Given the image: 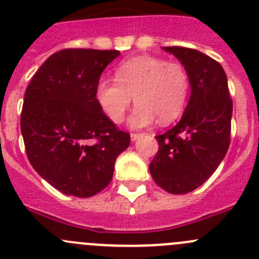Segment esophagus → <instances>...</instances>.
<instances>
[{"mask_svg":"<svg viewBox=\"0 0 259 259\" xmlns=\"http://www.w3.org/2000/svg\"><path fill=\"white\" fill-rule=\"evenodd\" d=\"M140 137H142V134H135V133H133V134H130V140H132V142L134 143L135 140L139 139Z\"/></svg>","mask_w":259,"mask_h":259,"instance_id":"obj_1","label":"esophagus"}]
</instances>
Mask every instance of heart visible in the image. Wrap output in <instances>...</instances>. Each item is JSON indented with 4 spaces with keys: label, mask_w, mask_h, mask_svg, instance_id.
<instances>
[{
    "label": "heart",
    "mask_w": 259,
    "mask_h": 259,
    "mask_svg": "<svg viewBox=\"0 0 259 259\" xmlns=\"http://www.w3.org/2000/svg\"><path fill=\"white\" fill-rule=\"evenodd\" d=\"M189 94V75L180 62H166L155 56H137L121 62L115 81L101 77L95 88L99 106L114 124H119L132 104V127H144L158 117L168 124L182 114Z\"/></svg>",
    "instance_id": "obj_1"
}]
</instances>
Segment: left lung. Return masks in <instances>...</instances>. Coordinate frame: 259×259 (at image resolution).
Listing matches in <instances>:
<instances>
[{"instance_id":"obj_1","label":"left lung","mask_w":259,"mask_h":259,"mask_svg":"<svg viewBox=\"0 0 259 259\" xmlns=\"http://www.w3.org/2000/svg\"><path fill=\"white\" fill-rule=\"evenodd\" d=\"M189 75L190 96L178 124L156 135L159 150L149 165L154 182L171 194H185L215 171L231 143L233 104L219 62L200 51L163 48Z\"/></svg>"}]
</instances>
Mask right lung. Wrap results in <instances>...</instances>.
<instances>
[{
  "mask_svg": "<svg viewBox=\"0 0 259 259\" xmlns=\"http://www.w3.org/2000/svg\"><path fill=\"white\" fill-rule=\"evenodd\" d=\"M116 50L66 49L49 57L27 86L21 133L31 165L66 195L89 198L108 187L130 135L106 117L95 98Z\"/></svg>",
  "mask_w": 259,
  "mask_h": 259,
  "instance_id": "add662e5",
  "label": "right lung"
}]
</instances>
